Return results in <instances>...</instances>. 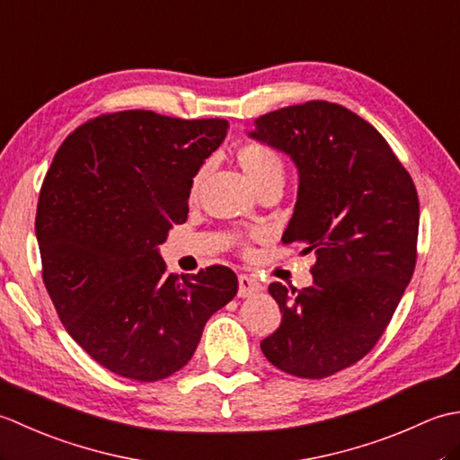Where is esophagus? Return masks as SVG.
Instances as JSON below:
<instances>
[{
    "mask_svg": "<svg viewBox=\"0 0 460 460\" xmlns=\"http://www.w3.org/2000/svg\"><path fill=\"white\" fill-rule=\"evenodd\" d=\"M261 282L251 277V275H239V296L241 298H247V296H252L257 295V292L261 290Z\"/></svg>",
    "mask_w": 460,
    "mask_h": 460,
    "instance_id": "esophagus-1",
    "label": "esophagus"
}]
</instances>
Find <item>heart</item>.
<instances>
[{
	"instance_id": "1",
	"label": "heart",
	"mask_w": 460,
	"mask_h": 460,
	"mask_svg": "<svg viewBox=\"0 0 460 460\" xmlns=\"http://www.w3.org/2000/svg\"><path fill=\"white\" fill-rule=\"evenodd\" d=\"M237 162L255 191L262 188L265 183L285 180V164H282L280 155L267 144L251 142V144L241 146L237 150ZM205 173H208V170L203 168L195 173V178L191 180V188H190L191 199L198 198L205 180Z\"/></svg>"
}]
</instances>
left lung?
<instances>
[{
    "instance_id": "left-lung-1",
    "label": "left lung",
    "mask_w": 460,
    "mask_h": 460,
    "mask_svg": "<svg viewBox=\"0 0 460 460\" xmlns=\"http://www.w3.org/2000/svg\"><path fill=\"white\" fill-rule=\"evenodd\" d=\"M249 138L296 165V205L282 243L316 255L310 287L269 285L282 320L261 349L290 376H334L376 346L413 277L415 183L384 136L340 104L269 112Z\"/></svg>"
}]
</instances>
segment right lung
<instances>
[{
	"label": "right lung",
	"mask_w": 460,
	"mask_h": 460,
	"mask_svg": "<svg viewBox=\"0 0 460 460\" xmlns=\"http://www.w3.org/2000/svg\"><path fill=\"white\" fill-rule=\"evenodd\" d=\"M227 128L152 111L102 114L68 136L45 175L35 233L47 292L76 344L122 377L181 369L205 322L237 295L231 269L173 277L160 255Z\"/></svg>",
	"instance_id": "add662e5"
}]
</instances>
